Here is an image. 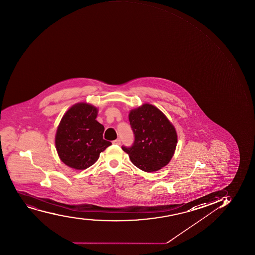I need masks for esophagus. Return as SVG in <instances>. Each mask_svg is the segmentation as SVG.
Returning a JSON list of instances; mask_svg holds the SVG:
<instances>
[{
  "instance_id": "1",
  "label": "esophagus",
  "mask_w": 255,
  "mask_h": 255,
  "mask_svg": "<svg viewBox=\"0 0 255 255\" xmlns=\"http://www.w3.org/2000/svg\"><path fill=\"white\" fill-rule=\"evenodd\" d=\"M121 139H115V140H114V141H113V144H118V145H120V144H121Z\"/></svg>"
}]
</instances>
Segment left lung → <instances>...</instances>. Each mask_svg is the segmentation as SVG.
I'll return each mask as SVG.
<instances>
[{
    "label": "left lung",
    "mask_w": 255,
    "mask_h": 255,
    "mask_svg": "<svg viewBox=\"0 0 255 255\" xmlns=\"http://www.w3.org/2000/svg\"><path fill=\"white\" fill-rule=\"evenodd\" d=\"M129 124L134 133L131 146H122L132 163L143 171H157L171 159L177 134L166 116L155 106L144 104L132 110Z\"/></svg>",
    "instance_id": "1"
}]
</instances>
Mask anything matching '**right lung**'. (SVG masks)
Listing matches in <instances>:
<instances>
[{
    "label": "right lung",
    "instance_id": "obj_1",
    "mask_svg": "<svg viewBox=\"0 0 255 255\" xmlns=\"http://www.w3.org/2000/svg\"><path fill=\"white\" fill-rule=\"evenodd\" d=\"M97 109L78 103L61 119L56 134V150L71 168L85 169L95 164L111 142L103 139L104 126L96 121Z\"/></svg>",
    "mask_w": 255,
    "mask_h": 255
}]
</instances>
